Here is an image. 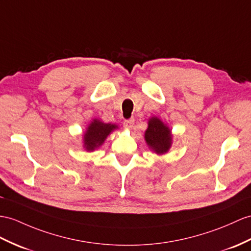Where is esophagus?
Segmentation results:
<instances>
[{"label":"esophagus","instance_id":"obj_1","mask_svg":"<svg viewBox=\"0 0 251 251\" xmlns=\"http://www.w3.org/2000/svg\"><path fill=\"white\" fill-rule=\"evenodd\" d=\"M134 120L133 118H131V119H127V120H125V122H124V126L126 127V129H132L133 127V126H134Z\"/></svg>","mask_w":251,"mask_h":251}]
</instances>
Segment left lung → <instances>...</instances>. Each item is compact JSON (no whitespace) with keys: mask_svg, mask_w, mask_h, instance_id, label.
Masks as SVG:
<instances>
[{"mask_svg":"<svg viewBox=\"0 0 251 251\" xmlns=\"http://www.w3.org/2000/svg\"><path fill=\"white\" fill-rule=\"evenodd\" d=\"M145 139L147 144L150 146V148L153 149L157 154H163L167 152L170 148V145H172L170 130L156 117L149 120Z\"/></svg>","mask_w":251,"mask_h":251,"instance_id":"8db88e82","label":"left lung"}]
</instances>
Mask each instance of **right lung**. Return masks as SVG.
Returning a JSON list of instances; mask_svg holds the SVG:
<instances>
[{
    "mask_svg": "<svg viewBox=\"0 0 251 251\" xmlns=\"http://www.w3.org/2000/svg\"><path fill=\"white\" fill-rule=\"evenodd\" d=\"M117 126L111 124H103L99 120H94L89 125L88 129L84 135L85 148L88 151H93L104 143L105 138Z\"/></svg>",
    "mask_w": 251,
    "mask_h": 251,
    "instance_id": "right-lung-1",
    "label": "right lung"
}]
</instances>
